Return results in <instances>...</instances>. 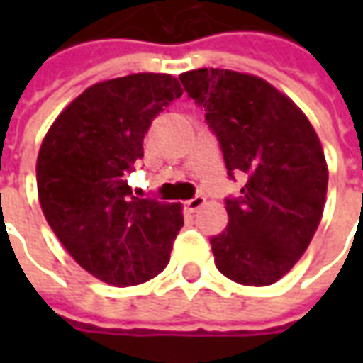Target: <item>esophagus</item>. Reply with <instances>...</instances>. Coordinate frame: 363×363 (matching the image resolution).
Returning a JSON list of instances; mask_svg holds the SVG:
<instances>
[{
	"label": "esophagus",
	"instance_id": "34e87169",
	"mask_svg": "<svg viewBox=\"0 0 363 363\" xmlns=\"http://www.w3.org/2000/svg\"><path fill=\"white\" fill-rule=\"evenodd\" d=\"M204 204H206V198L202 196V194H196L194 198H190V200L184 202V206H186V210H189V212H196L198 208H202Z\"/></svg>",
	"mask_w": 363,
	"mask_h": 363
}]
</instances>
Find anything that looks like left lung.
<instances>
[{
	"label": "left lung",
	"instance_id": "left-lung-1",
	"mask_svg": "<svg viewBox=\"0 0 363 363\" xmlns=\"http://www.w3.org/2000/svg\"><path fill=\"white\" fill-rule=\"evenodd\" d=\"M220 142L228 177L245 182L225 198L228 228L210 239L229 280L268 286L291 270L319 228L328 171L305 114L260 77L231 69L179 75Z\"/></svg>",
	"mask_w": 363,
	"mask_h": 363
}]
</instances>
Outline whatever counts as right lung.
Masks as SVG:
<instances>
[{
  "label": "right lung",
  "mask_w": 363,
  "mask_h": 363,
  "mask_svg": "<svg viewBox=\"0 0 363 363\" xmlns=\"http://www.w3.org/2000/svg\"><path fill=\"white\" fill-rule=\"evenodd\" d=\"M182 95L167 74L96 83L60 114L36 161L44 218L75 262L112 286H135L169 262L184 225L179 204L132 194L151 120Z\"/></svg>",
  "instance_id": "add662e5"
}]
</instances>
